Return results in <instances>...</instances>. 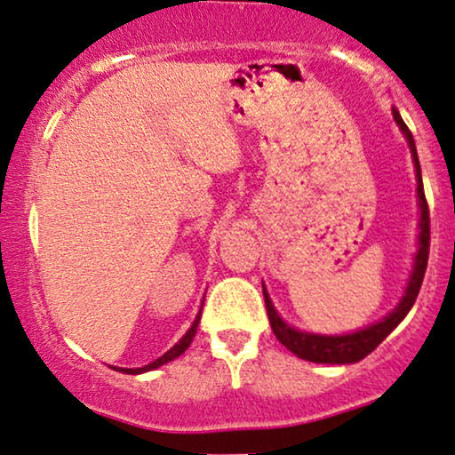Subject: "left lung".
<instances>
[{"instance_id": "obj_1", "label": "left lung", "mask_w": 455, "mask_h": 455, "mask_svg": "<svg viewBox=\"0 0 455 455\" xmlns=\"http://www.w3.org/2000/svg\"><path fill=\"white\" fill-rule=\"evenodd\" d=\"M392 116L396 120L398 129L403 131L404 140H407L409 150H411L413 165H415V180H418V204H419V235H418V251H415L413 259V269L409 275L407 288L401 303L394 307L386 317H381L375 324H369L366 328H360L355 332H347V335H315V332L299 331V328L290 326L288 322L282 320V315L277 314V309L273 307L269 292L262 286V294H265V305H267V315H269V324L273 335L277 337V341L283 347H288L290 352L299 358L309 360V363L317 364H354L358 360H363L369 355L373 349L379 346L384 339L404 320V315L409 314V309L413 307L415 299H418L421 282H424L426 265H428V248H430V213L428 204H426L424 195V184H421V169H419V158L418 150H415V141L411 131L407 129L404 120L401 118L396 108H392Z\"/></svg>"}]
</instances>
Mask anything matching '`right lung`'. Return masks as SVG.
<instances>
[{"mask_svg":"<svg viewBox=\"0 0 455 455\" xmlns=\"http://www.w3.org/2000/svg\"><path fill=\"white\" fill-rule=\"evenodd\" d=\"M204 309V307H201ZM201 309H199V314H196V317H195V322H193V326L188 328V331H186V335L180 339L178 343H175V346L169 349V352H165L161 355V358H156L155 363H150V364H146V366H140V369H123V366H112L114 371H120V373H129V375H140V373H148V371H155V369H158V366H163V364H167V363H172V360H175L178 358V355H182L186 349H188V346L190 343H193V337L196 335V326H199V320H201Z\"/></svg>","mask_w":455,"mask_h":455,"instance_id":"right-lung-1","label":"right lung"}]
</instances>
